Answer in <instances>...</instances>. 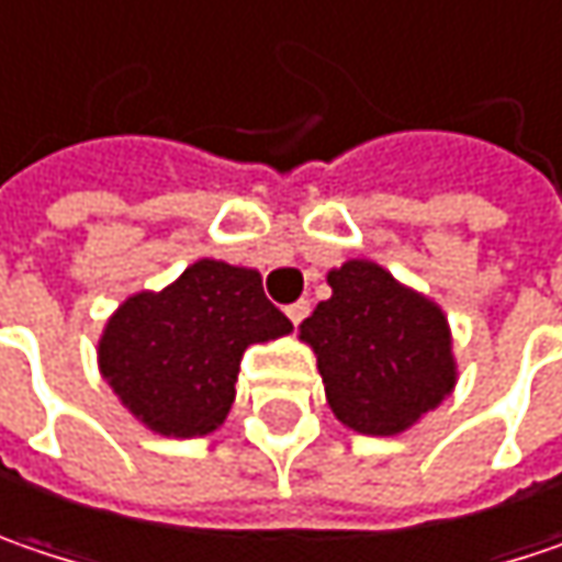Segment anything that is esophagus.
<instances>
[{
    "label": "esophagus",
    "mask_w": 562,
    "mask_h": 562,
    "mask_svg": "<svg viewBox=\"0 0 562 562\" xmlns=\"http://www.w3.org/2000/svg\"><path fill=\"white\" fill-rule=\"evenodd\" d=\"M308 312H312V305H308V302H305V299H302V302H295V305H289V308H285V314H289V321H292V324H295V327H299V324H302V321H305V317H308Z\"/></svg>",
    "instance_id": "esophagus-1"
}]
</instances>
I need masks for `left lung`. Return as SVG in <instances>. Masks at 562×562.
I'll return each mask as SVG.
<instances>
[{"label":"left lung","instance_id":"obj_1","mask_svg":"<svg viewBox=\"0 0 562 562\" xmlns=\"http://www.w3.org/2000/svg\"><path fill=\"white\" fill-rule=\"evenodd\" d=\"M327 285L299 340L317 356L330 411L362 436L407 432L458 384L442 305L366 257L334 267Z\"/></svg>","mask_w":562,"mask_h":562}]
</instances>
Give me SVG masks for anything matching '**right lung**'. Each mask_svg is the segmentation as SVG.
Returning a JSON list of instances; mask_svg holds the SVG:
<instances>
[{"label":"right lung","mask_w":562,"mask_h":562,"mask_svg":"<svg viewBox=\"0 0 562 562\" xmlns=\"http://www.w3.org/2000/svg\"><path fill=\"white\" fill-rule=\"evenodd\" d=\"M292 334L250 267L200 257L165 289L133 292L98 337V369L116 401L149 432L196 439L235 404L250 344Z\"/></svg>","instance_id":"obj_1"}]
</instances>
